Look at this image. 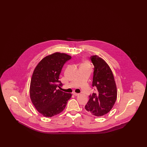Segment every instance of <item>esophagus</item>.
<instances>
[{
	"label": "esophagus",
	"mask_w": 147,
	"mask_h": 147,
	"mask_svg": "<svg viewBox=\"0 0 147 147\" xmlns=\"http://www.w3.org/2000/svg\"><path fill=\"white\" fill-rule=\"evenodd\" d=\"M73 94L74 95V96H78L79 95V94H78V93H76V92H73Z\"/></svg>",
	"instance_id": "1"
}]
</instances>
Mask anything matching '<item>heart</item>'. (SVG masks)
<instances>
[{"instance_id":"obj_1","label":"heart","mask_w":147,"mask_h":147,"mask_svg":"<svg viewBox=\"0 0 147 147\" xmlns=\"http://www.w3.org/2000/svg\"><path fill=\"white\" fill-rule=\"evenodd\" d=\"M83 65H87V63L85 62L83 63Z\"/></svg>"}]
</instances>
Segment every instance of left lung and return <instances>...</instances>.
Masks as SVG:
<instances>
[{
    "instance_id": "8db88e82",
    "label": "left lung",
    "mask_w": 147,
    "mask_h": 147,
    "mask_svg": "<svg viewBox=\"0 0 147 147\" xmlns=\"http://www.w3.org/2000/svg\"><path fill=\"white\" fill-rule=\"evenodd\" d=\"M94 65L92 87L96 91L89 95L85 109L95 116H102L109 112L117 98V88L111 69L104 60L98 56L90 57Z\"/></svg>"
}]
</instances>
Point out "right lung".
Masks as SVG:
<instances>
[{"label": "right lung", "mask_w": 147, "mask_h": 147, "mask_svg": "<svg viewBox=\"0 0 147 147\" xmlns=\"http://www.w3.org/2000/svg\"><path fill=\"white\" fill-rule=\"evenodd\" d=\"M71 58L56 52L43 58L35 68L30 83V98L43 116L51 117L62 112L71 96L58 89L63 85L59 80L61 70Z\"/></svg>", "instance_id": "1"}]
</instances>
